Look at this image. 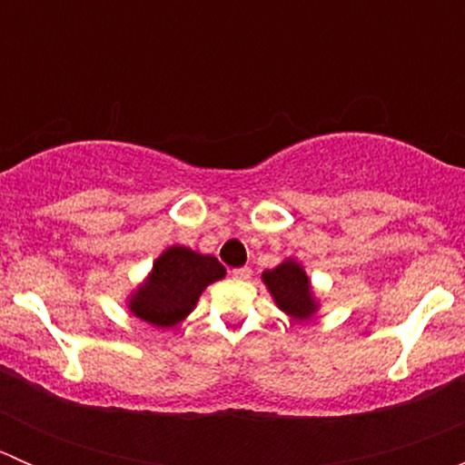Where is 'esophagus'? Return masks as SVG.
I'll return each instance as SVG.
<instances>
[{
	"label": "esophagus",
	"mask_w": 465,
	"mask_h": 465,
	"mask_svg": "<svg viewBox=\"0 0 465 465\" xmlns=\"http://www.w3.org/2000/svg\"><path fill=\"white\" fill-rule=\"evenodd\" d=\"M232 276L233 279H241V281H245V279H250L252 276V270L250 267H236V270H232Z\"/></svg>",
	"instance_id": "obj_1"
}]
</instances>
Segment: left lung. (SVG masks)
Returning <instances> with one entry per match:
<instances>
[{
	"label": "left lung",
	"instance_id": "8db88e82",
	"mask_svg": "<svg viewBox=\"0 0 465 465\" xmlns=\"http://www.w3.org/2000/svg\"><path fill=\"white\" fill-rule=\"evenodd\" d=\"M262 281L274 294L279 308H283L288 315L297 320H306L315 312V299L311 294V283L302 267L294 261L281 262L274 270H267Z\"/></svg>",
	"mask_w": 465,
	"mask_h": 465
}]
</instances>
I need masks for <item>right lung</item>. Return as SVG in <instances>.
Instances as JSON below:
<instances>
[{"label": "right lung", "mask_w": 465, "mask_h": 465, "mask_svg": "<svg viewBox=\"0 0 465 465\" xmlns=\"http://www.w3.org/2000/svg\"><path fill=\"white\" fill-rule=\"evenodd\" d=\"M224 267L215 256H203L186 247H171L153 265L148 283L137 290L130 311L153 326L168 328L193 311L203 290L223 279Z\"/></svg>", "instance_id": "add662e5"}]
</instances>
